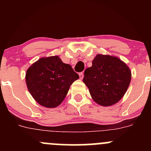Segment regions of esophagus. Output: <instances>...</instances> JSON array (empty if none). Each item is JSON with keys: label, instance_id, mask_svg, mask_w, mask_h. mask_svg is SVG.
Masks as SVG:
<instances>
[{"label": "esophagus", "instance_id": "1", "mask_svg": "<svg viewBox=\"0 0 151 151\" xmlns=\"http://www.w3.org/2000/svg\"><path fill=\"white\" fill-rule=\"evenodd\" d=\"M79 76H80V80H83V77H84V74H83V72H80V74H79Z\"/></svg>", "mask_w": 151, "mask_h": 151}]
</instances>
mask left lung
I'll use <instances>...</instances> for the list:
<instances>
[{
    "label": "left lung",
    "instance_id": "8db88e82",
    "mask_svg": "<svg viewBox=\"0 0 151 151\" xmlns=\"http://www.w3.org/2000/svg\"><path fill=\"white\" fill-rule=\"evenodd\" d=\"M83 83L93 100L103 106L118 103L126 93L132 78L129 67L115 56L96 55L86 68Z\"/></svg>",
    "mask_w": 151,
    "mask_h": 151
}]
</instances>
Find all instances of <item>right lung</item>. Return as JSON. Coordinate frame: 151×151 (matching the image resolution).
I'll list each match as a JSON object with an SVG mask.
<instances>
[{"instance_id":"add662e5","label":"right lung","mask_w":151,"mask_h":151,"mask_svg":"<svg viewBox=\"0 0 151 151\" xmlns=\"http://www.w3.org/2000/svg\"><path fill=\"white\" fill-rule=\"evenodd\" d=\"M79 75L58 55L42 58L28 68L25 82L35 101L47 108L60 105Z\"/></svg>"}]
</instances>
